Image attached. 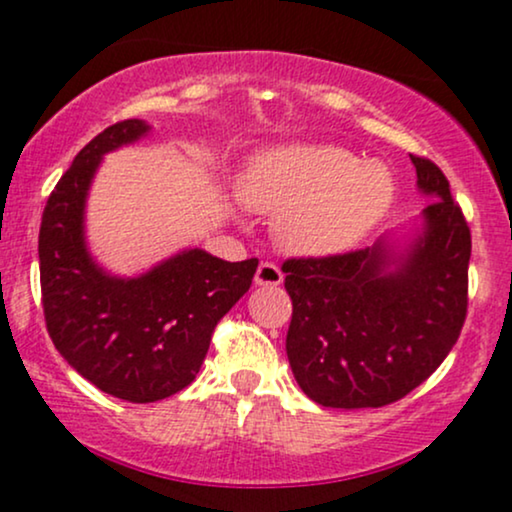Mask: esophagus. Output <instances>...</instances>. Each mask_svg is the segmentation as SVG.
<instances>
[{"label":"esophagus","instance_id":"esophagus-1","mask_svg":"<svg viewBox=\"0 0 512 512\" xmlns=\"http://www.w3.org/2000/svg\"><path fill=\"white\" fill-rule=\"evenodd\" d=\"M284 281V274L276 267L274 262H262L255 272V284L257 286H279Z\"/></svg>","mask_w":512,"mask_h":512}]
</instances>
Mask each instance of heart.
Masks as SVG:
<instances>
[{
	"label": "heart",
	"instance_id": "obj_1",
	"mask_svg": "<svg viewBox=\"0 0 512 512\" xmlns=\"http://www.w3.org/2000/svg\"><path fill=\"white\" fill-rule=\"evenodd\" d=\"M250 209L276 216L274 236L303 257L356 248L395 202V178L334 144H289L264 151L243 175Z\"/></svg>",
	"mask_w": 512,
	"mask_h": 512
}]
</instances>
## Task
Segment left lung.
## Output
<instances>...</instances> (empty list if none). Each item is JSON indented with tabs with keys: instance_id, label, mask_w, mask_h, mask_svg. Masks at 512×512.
<instances>
[{
	"instance_id": "left-lung-1",
	"label": "left lung",
	"mask_w": 512,
	"mask_h": 512,
	"mask_svg": "<svg viewBox=\"0 0 512 512\" xmlns=\"http://www.w3.org/2000/svg\"><path fill=\"white\" fill-rule=\"evenodd\" d=\"M411 163L419 192L433 199L414 236L281 267L293 301L286 356L296 383L322 407L397 402L460 337L472 236L443 170L419 156Z\"/></svg>"
}]
</instances>
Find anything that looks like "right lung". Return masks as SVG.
<instances>
[{"label": "right lung", "mask_w": 512, "mask_h": 512, "mask_svg": "<svg viewBox=\"0 0 512 512\" xmlns=\"http://www.w3.org/2000/svg\"><path fill=\"white\" fill-rule=\"evenodd\" d=\"M151 132L144 120L103 129L74 158L45 204L38 236L45 325L88 383L134 404L195 380L216 322L245 296L257 260L226 262L187 248L149 272L117 276L86 245V199L103 156Z\"/></svg>", "instance_id": "1"}]
</instances>
